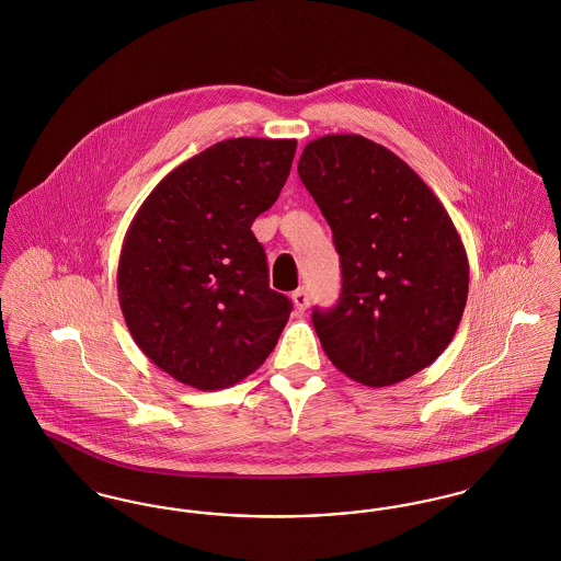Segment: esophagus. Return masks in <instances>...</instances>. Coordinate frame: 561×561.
I'll list each match as a JSON object with an SVG mask.
<instances>
[{"label": "esophagus", "instance_id": "1", "mask_svg": "<svg viewBox=\"0 0 561 561\" xmlns=\"http://www.w3.org/2000/svg\"><path fill=\"white\" fill-rule=\"evenodd\" d=\"M293 302L298 313L307 311V307H309V294H307V290H305V288H298V290L293 294Z\"/></svg>", "mask_w": 561, "mask_h": 561}]
</instances>
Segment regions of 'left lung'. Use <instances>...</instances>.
Wrapping results in <instances>:
<instances>
[{
  "label": "left lung",
  "instance_id": "obj_1",
  "mask_svg": "<svg viewBox=\"0 0 561 561\" xmlns=\"http://www.w3.org/2000/svg\"><path fill=\"white\" fill-rule=\"evenodd\" d=\"M298 176L341 254L339 305L313 311L325 355L376 389L421 373L467 305L469 261L453 218L405 161L359 134L311 140Z\"/></svg>",
  "mask_w": 561,
  "mask_h": 561
}]
</instances>
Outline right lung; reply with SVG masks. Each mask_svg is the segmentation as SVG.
Masks as SVG:
<instances>
[{"label":"right lung","mask_w":561,"mask_h":561,"mask_svg":"<svg viewBox=\"0 0 561 561\" xmlns=\"http://www.w3.org/2000/svg\"><path fill=\"white\" fill-rule=\"evenodd\" d=\"M294 138H229L174 168L126 231L117 296L138 348L199 391L261 368L293 302L250 231L293 168Z\"/></svg>","instance_id":"right-lung-1"}]
</instances>
